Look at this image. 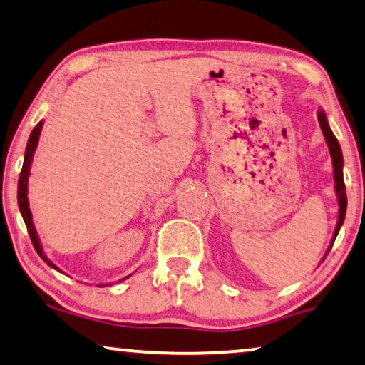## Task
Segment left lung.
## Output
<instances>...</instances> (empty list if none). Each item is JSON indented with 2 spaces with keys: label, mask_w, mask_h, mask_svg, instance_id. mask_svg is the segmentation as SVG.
Here are the masks:
<instances>
[{
  "label": "left lung",
  "mask_w": 365,
  "mask_h": 365,
  "mask_svg": "<svg viewBox=\"0 0 365 365\" xmlns=\"http://www.w3.org/2000/svg\"><path fill=\"white\" fill-rule=\"evenodd\" d=\"M317 120H319L321 130L324 133L327 145H329L331 150V157H332V165H334V180H336V192L339 195V220H337V227L334 232V238H332V243H334L336 236L341 230V225L344 222V217H346V208H347V198H346V185H344V177H342V152H341V145H339L337 138L334 137V133L331 132L329 125H327L326 115L319 112L317 114Z\"/></svg>",
  "instance_id": "1"
}]
</instances>
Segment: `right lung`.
<instances>
[{
  "label": "right lung",
  "mask_w": 365,
  "mask_h": 365,
  "mask_svg": "<svg viewBox=\"0 0 365 365\" xmlns=\"http://www.w3.org/2000/svg\"><path fill=\"white\" fill-rule=\"evenodd\" d=\"M41 129H43V122H39L38 125L34 127V130L31 132V137L28 140V147H26V153H24V163H23V168H21V173H19V182H18V205H19V210H21V215H23V220L24 223H26V228H28V233H29V238L33 241V246L36 250V253H38L41 258L44 259V263H48L51 268L58 269L56 266L53 264V261L48 259V256L44 255L43 248H41L39 245V240H38V233H36L34 230V225H33V217H31V210H29V203H28V177H29V167H31V160H33V153L36 150V145H38V138H39V133Z\"/></svg>",
  "instance_id": "right-lung-1"
}]
</instances>
